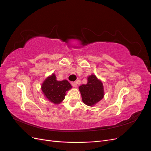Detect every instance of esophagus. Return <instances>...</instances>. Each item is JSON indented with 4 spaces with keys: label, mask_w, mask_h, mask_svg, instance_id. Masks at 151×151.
Listing matches in <instances>:
<instances>
[{
    "label": "esophagus",
    "mask_w": 151,
    "mask_h": 151,
    "mask_svg": "<svg viewBox=\"0 0 151 151\" xmlns=\"http://www.w3.org/2000/svg\"><path fill=\"white\" fill-rule=\"evenodd\" d=\"M71 84L73 87H74V88H77V84L76 82H72Z\"/></svg>",
    "instance_id": "obj_1"
}]
</instances>
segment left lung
Instances as JSON below:
<instances>
[{
	"label": "left lung",
	"instance_id": "obj_1",
	"mask_svg": "<svg viewBox=\"0 0 151 151\" xmlns=\"http://www.w3.org/2000/svg\"><path fill=\"white\" fill-rule=\"evenodd\" d=\"M83 102L88 106H93L103 98L104 87L102 81L94 74L88 77L86 84L79 87Z\"/></svg>",
	"mask_w": 151,
	"mask_h": 151
}]
</instances>
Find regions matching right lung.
Wrapping results in <instances>:
<instances>
[{
    "label": "right lung",
    "mask_w": 151,
    "mask_h": 151,
    "mask_svg": "<svg viewBox=\"0 0 151 151\" xmlns=\"http://www.w3.org/2000/svg\"><path fill=\"white\" fill-rule=\"evenodd\" d=\"M71 88L72 86L68 81H57L54 73L45 79L41 87L45 97L48 101L55 104L63 101L66 92Z\"/></svg>",
    "instance_id": "obj_1"
}]
</instances>
